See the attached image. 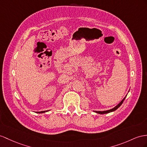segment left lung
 I'll return each instance as SVG.
<instances>
[{"mask_svg": "<svg viewBox=\"0 0 147 147\" xmlns=\"http://www.w3.org/2000/svg\"><path fill=\"white\" fill-rule=\"evenodd\" d=\"M126 97H127V95H126L125 97H124V98L122 100L121 102H120L119 104L117 105V106H116L115 107L112 109L107 110V111H94V112H96V113H97V114H107V113H109V112H113V111H115V110L117 109L122 104V103H123V102L124 101V100H125Z\"/></svg>", "mask_w": 147, "mask_h": 147, "instance_id": "1", "label": "left lung"}]
</instances>
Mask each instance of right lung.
Returning <instances> with one entry per match:
<instances>
[{
    "label": "right lung",
    "instance_id": "1",
    "mask_svg": "<svg viewBox=\"0 0 147 147\" xmlns=\"http://www.w3.org/2000/svg\"><path fill=\"white\" fill-rule=\"evenodd\" d=\"M47 111H41V112H36V113H39V114H40V113H44V112H47Z\"/></svg>",
    "mask_w": 147,
    "mask_h": 147
}]
</instances>
